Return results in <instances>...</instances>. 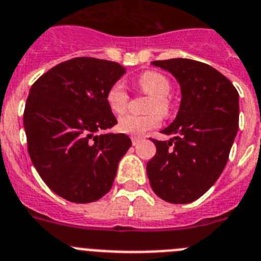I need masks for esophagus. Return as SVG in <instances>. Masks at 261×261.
<instances>
[{"label": "esophagus", "mask_w": 261, "mask_h": 261, "mask_svg": "<svg viewBox=\"0 0 261 261\" xmlns=\"http://www.w3.org/2000/svg\"><path fill=\"white\" fill-rule=\"evenodd\" d=\"M131 142H133L134 146H137V144L140 142V138L139 137H131Z\"/></svg>", "instance_id": "1"}]
</instances>
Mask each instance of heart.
I'll return each mask as SVG.
<instances>
[{
	"mask_svg": "<svg viewBox=\"0 0 261 261\" xmlns=\"http://www.w3.org/2000/svg\"><path fill=\"white\" fill-rule=\"evenodd\" d=\"M137 87L140 92L147 96H151L147 113L152 114L135 117V115H123L119 118L117 128L121 133L128 135H142L149 130H153L160 124V117L167 115L171 112V99L169 94L172 92V84L165 74L156 71H147L140 74L137 80ZM106 103L114 114L121 115L126 112L128 103V94L122 84L115 83L106 92Z\"/></svg>",
	"mask_w": 261,
	"mask_h": 261,
	"instance_id": "obj_1",
	"label": "heart"
}]
</instances>
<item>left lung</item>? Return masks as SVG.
I'll use <instances>...</instances> for the list:
<instances>
[{
	"mask_svg": "<svg viewBox=\"0 0 261 261\" xmlns=\"http://www.w3.org/2000/svg\"><path fill=\"white\" fill-rule=\"evenodd\" d=\"M181 88L177 117L162 131L169 140L151 139L156 155L147 176L156 196L171 203H189L218 180L238 133L239 94L227 77L190 59L156 60Z\"/></svg>",
	"mask_w": 261,
	"mask_h": 261,
	"instance_id": "left-lung-1",
	"label": "left lung"
}]
</instances>
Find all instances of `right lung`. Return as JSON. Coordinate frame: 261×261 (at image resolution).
Instances as JSON below:
<instances>
[{
  "label": "right lung",
  "mask_w": 261,
  "mask_h": 261,
  "mask_svg": "<svg viewBox=\"0 0 261 261\" xmlns=\"http://www.w3.org/2000/svg\"><path fill=\"white\" fill-rule=\"evenodd\" d=\"M121 64L74 58L51 68L31 87L23 113L27 149L47 187L71 202H94L112 189L118 163L131 147L112 128L106 92L124 74Z\"/></svg>",
  "instance_id": "add662e5"
}]
</instances>
